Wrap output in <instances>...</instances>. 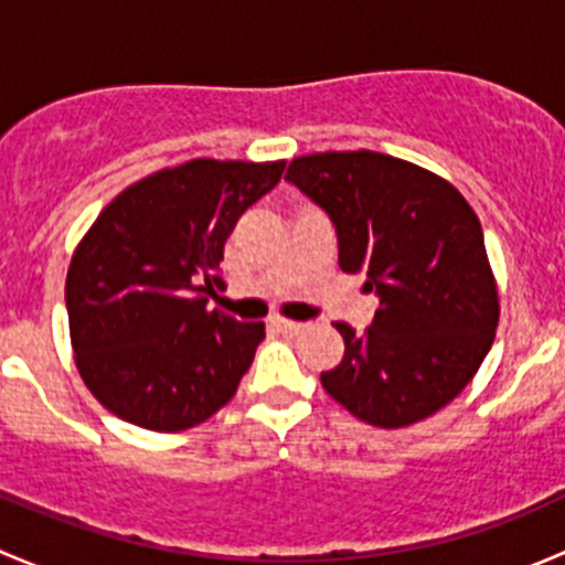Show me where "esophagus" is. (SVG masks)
I'll return each instance as SVG.
<instances>
[{"mask_svg":"<svg viewBox=\"0 0 565 565\" xmlns=\"http://www.w3.org/2000/svg\"><path fill=\"white\" fill-rule=\"evenodd\" d=\"M270 324L278 330V333H284V335H298V333H303V330H306L303 322H295V319H287V317H273Z\"/></svg>","mask_w":565,"mask_h":565,"instance_id":"34e87169","label":"esophagus"}]
</instances>
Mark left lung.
I'll return each mask as SVG.
<instances>
[{"mask_svg": "<svg viewBox=\"0 0 565 565\" xmlns=\"http://www.w3.org/2000/svg\"><path fill=\"white\" fill-rule=\"evenodd\" d=\"M330 215L339 265L380 295L372 328L335 322L344 358L322 388L363 424L404 429L451 404L476 377L500 319L481 221L446 177L372 150L289 163Z\"/></svg>", "mask_w": 565, "mask_h": 565, "instance_id": "left-lung-1", "label": "left lung"}]
</instances>
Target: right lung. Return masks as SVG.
I'll use <instances>...</instances> for the list:
<instances>
[{
    "instance_id": "right-lung-1",
    "label": "right lung",
    "mask_w": 565,
    "mask_h": 565,
    "mask_svg": "<svg viewBox=\"0 0 565 565\" xmlns=\"http://www.w3.org/2000/svg\"><path fill=\"white\" fill-rule=\"evenodd\" d=\"M287 161L193 158L111 199L65 278L71 347L84 385L128 424L185 431L237 393L265 322L207 309L237 218Z\"/></svg>"
}]
</instances>
